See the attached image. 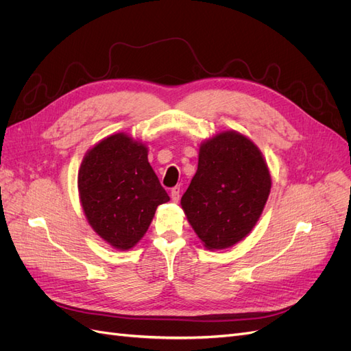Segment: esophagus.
<instances>
[{"instance_id":"obj_1","label":"esophagus","mask_w":351,"mask_h":351,"mask_svg":"<svg viewBox=\"0 0 351 351\" xmlns=\"http://www.w3.org/2000/svg\"><path fill=\"white\" fill-rule=\"evenodd\" d=\"M171 198H172L173 202H178V201H179V198H180V188H179V186L172 188V191H171Z\"/></svg>"}]
</instances>
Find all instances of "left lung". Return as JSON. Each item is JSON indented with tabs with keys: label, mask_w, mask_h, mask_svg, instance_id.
<instances>
[{
	"label": "left lung",
	"mask_w": 351,
	"mask_h": 351,
	"mask_svg": "<svg viewBox=\"0 0 351 351\" xmlns=\"http://www.w3.org/2000/svg\"><path fill=\"white\" fill-rule=\"evenodd\" d=\"M271 178L262 152L237 132L204 141L198 169L180 205L210 250H223L249 234L269 198Z\"/></svg>",
	"instance_id": "left-lung-1"
}]
</instances>
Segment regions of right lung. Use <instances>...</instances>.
Segmentation results:
<instances>
[{"label":"right lung","mask_w":351,"mask_h":351,"mask_svg":"<svg viewBox=\"0 0 351 351\" xmlns=\"http://www.w3.org/2000/svg\"><path fill=\"white\" fill-rule=\"evenodd\" d=\"M77 189L89 226L119 250L134 247L158 205L169 201L147 160V147L124 133L101 140L85 154Z\"/></svg>","instance_id":"add662e5"}]
</instances>
